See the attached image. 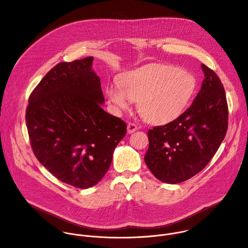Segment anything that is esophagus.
<instances>
[{"label":"esophagus","instance_id":"34e87169","mask_svg":"<svg viewBox=\"0 0 248 248\" xmlns=\"http://www.w3.org/2000/svg\"><path fill=\"white\" fill-rule=\"evenodd\" d=\"M136 129H137V125H136L135 124H133V123H128V124H127V132H128V133H132V132H134Z\"/></svg>","mask_w":248,"mask_h":248}]
</instances>
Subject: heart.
<instances>
[{
	"instance_id": "b5f03b06",
	"label": "heart",
	"mask_w": 248,
	"mask_h": 248,
	"mask_svg": "<svg viewBox=\"0 0 248 248\" xmlns=\"http://www.w3.org/2000/svg\"><path fill=\"white\" fill-rule=\"evenodd\" d=\"M195 88L187 73L163 64H147L124 74L120 85H109L106 94L117 111L137 102L139 114L155 124L172 122L186 109Z\"/></svg>"
}]
</instances>
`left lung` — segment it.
Instances as JSON below:
<instances>
[{"label": "left lung", "mask_w": 248, "mask_h": 248, "mask_svg": "<svg viewBox=\"0 0 248 248\" xmlns=\"http://www.w3.org/2000/svg\"><path fill=\"white\" fill-rule=\"evenodd\" d=\"M204 79L190 107L178 119L148 130L144 160L156 179L180 184L202 170L216 154L228 129L225 89L213 70L201 64Z\"/></svg>", "instance_id": "obj_1"}]
</instances>
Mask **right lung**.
<instances>
[{
  "mask_svg": "<svg viewBox=\"0 0 248 248\" xmlns=\"http://www.w3.org/2000/svg\"><path fill=\"white\" fill-rule=\"evenodd\" d=\"M93 57L60 62L31 93L26 125L38 161L61 182L78 188L97 185L126 133L121 119L105 112Z\"/></svg>",
  "mask_w": 248,
  "mask_h": 248,
  "instance_id": "1",
  "label": "right lung"
}]
</instances>
